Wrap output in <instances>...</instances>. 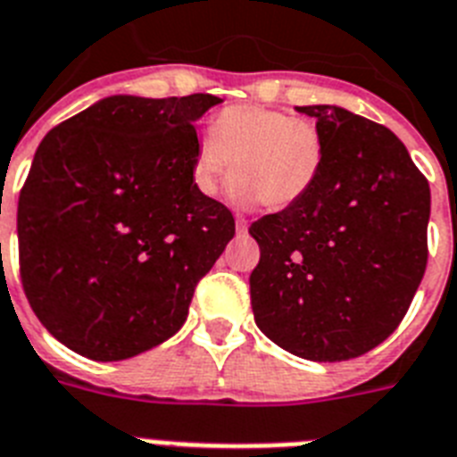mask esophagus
Listing matches in <instances>:
<instances>
[{
  "instance_id": "esophagus-1",
  "label": "esophagus",
  "mask_w": 457,
  "mask_h": 457,
  "mask_svg": "<svg viewBox=\"0 0 457 457\" xmlns=\"http://www.w3.org/2000/svg\"><path fill=\"white\" fill-rule=\"evenodd\" d=\"M235 228H237V235H239V237H244V235H246V229H248V222H246V218L237 216V218H235Z\"/></svg>"
}]
</instances>
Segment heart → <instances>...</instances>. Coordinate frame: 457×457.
Masks as SVG:
<instances>
[{
  "label": "heart",
  "instance_id": "obj_1",
  "mask_svg": "<svg viewBox=\"0 0 457 457\" xmlns=\"http://www.w3.org/2000/svg\"><path fill=\"white\" fill-rule=\"evenodd\" d=\"M323 157L316 122L264 106H229L195 144L190 174L199 193L216 197L239 171L232 183L237 204L286 209L312 193Z\"/></svg>",
  "mask_w": 457,
  "mask_h": 457
}]
</instances>
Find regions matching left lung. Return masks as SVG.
Here are the masks:
<instances>
[{"instance_id":"obj_1","label":"left lung","mask_w":457,"mask_h":457,"mask_svg":"<svg viewBox=\"0 0 457 457\" xmlns=\"http://www.w3.org/2000/svg\"><path fill=\"white\" fill-rule=\"evenodd\" d=\"M316 118L325 157L312 193L251 225L255 325L313 362L358 358L388 339L428 264L430 186L388 128L332 104Z\"/></svg>"}]
</instances>
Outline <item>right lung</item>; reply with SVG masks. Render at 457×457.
Returning <instances> with one entry per match:
<instances>
[{
	"label": "right lung",
	"instance_id": "right-lung-1",
	"mask_svg": "<svg viewBox=\"0 0 457 457\" xmlns=\"http://www.w3.org/2000/svg\"><path fill=\"white\" fill-rule=\"evenodd\" d=\"M213 95H111L46 134L18 199L27 300L64 346L99 362L174 337L235 218L195 187V122Z\"/></svg>",
	"mask_w": 457,
	"mask_h": 457
}]
</instances>
